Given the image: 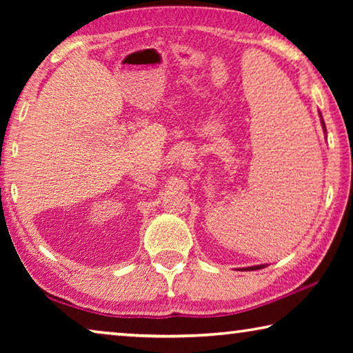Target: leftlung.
Wrapping results in <instances>:
<instances>
[{"instance_id":"left-lung-1","label":"left lung","mask_w":353,"mask_h":353,"mask_svg":"<svg viewBox=\"0 0 353 353\" xmlns=\"http://www.w3.org/2000/svg\"><path fill=\"white\" fill-rule=\"evenodd\" d=\"M322 128H324V130H325V124H324V121H322ZM261 268H265V265L252 266V268H246V270H244V271H255V270H261Z\"/></svg>"}]
</instances>
